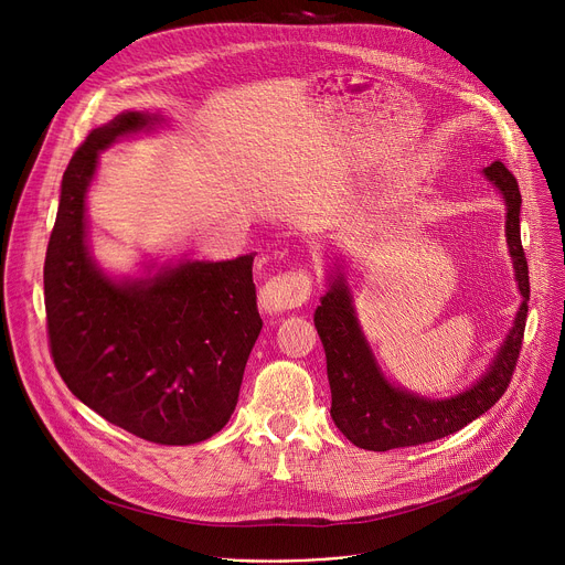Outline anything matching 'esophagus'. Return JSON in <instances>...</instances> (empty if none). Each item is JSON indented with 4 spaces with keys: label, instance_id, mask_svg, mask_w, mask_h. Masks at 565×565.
<instances>
[{
    "label": "esophagus",
    "instance_id": "esophagus-1",
    "mask_svg": "<svg viewBox=\"0 0 565 565\" xmlns=\"http://www.w3.org/2000/svg\"><path fill=\"white\" fill-rule=\"evenodd\" d=\"M313 292V277L309 268H292L268 279L259 292L264 309L268 311H292L299 309Z\"/></svg>",
    "mask_w": 565,
    "mask_h": 565
}]
</instances>
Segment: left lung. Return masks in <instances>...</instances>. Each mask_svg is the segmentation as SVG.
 <instances>
[{"mask_svg":"<svg viewBox=\"0 0 565 565\" xmlns=\"http://www.w3.org/2000/svg\"><path fill=\"white\" fill-rule=\"evenodd\" d=\"M507 202V243L523 295L516 322L511 327L489 372L465 394L430 401L392 387L379 372L367 340L358 327L344 279H333L316 309V329L327 353L331 385V417L340 433L365 450H392L419 446L457 430L484 415L507 392L523 349L527 322L530 270L521 243V191L519 182L500 160L484 169Z\"/></svg>","mask_w":565,"mask_h":565,"instance_id":"left-lung-1","label":"left lung"}]
</instances>
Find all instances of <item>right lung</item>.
<instances>
[{"instance_id":"1","label":"right lung","mask_w":565,"mask_h":565,"mask_svg":"<svg viewBox=\"0 0 565 565\" xmlns=\"http://www.w3.org/2000/svg\"><path fill=\"white\" fill-rule=\"evenodd\" d=\"M156 119L124 113L72 156L44 256L46 338L54 365L106 422L152 444L210 439L232 417L247 355L264 327L254 254L184 262L156 279L115 284L85 247V193L98 150Z\"/></svg>"}]
</instances>
